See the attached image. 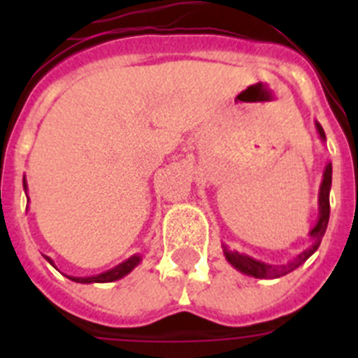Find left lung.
I'll list each match as a JSON object with an SVG mask.
<instances>
[{"mask_svg": "<svg viewBox=\"0 0 358 358\" xmlns=\"http://www.w3.org/2000/svg\"><path fill=\"white\" fill-rule=\"evenodd\" d=\"M315 127H317V132H319V136H321V140L322 141L327 140L324 131H322V127L319 125L317 122H315ZM330 188H331V163H328L327 169H324V173H322L321 188H319L317 224H315V226L312 227V231H310V236H312V245H310L308 249H305L303 252H299V255H297L292 262H289L287 265H268V264H265V262L255 260V258H251V256L242 255V252H238V251H229V249H227V245H222L226 260L229 262V264L233 265L236 271H240V273L248 274V276H252V278H260V280H273V278L285 276V274L296 271L299 265L305 264L310 256L317 251L319 243H321L322 236H324V233H327L328 218H330Z\"/></svg>", "mask_w": 358, "mask_h": 358, "instance_id": "1", "label": "left lung"}]
</instances>
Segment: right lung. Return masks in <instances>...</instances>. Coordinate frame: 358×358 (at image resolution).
I'll return each mask as SVG.
<instances>
[{"label": "right lung", "mask_w": 358, "mask_h": 358, "mask_svg": "<svg viewBox=\"0 0 358 358\" xmlns=\"http://www.w3.org/2000/svg\"><path fill=\"white\" fill-rule=\"evenodd\" d=\"M23 188L24 192H27V181L23 179ZM44 256V255H43ZM46 260L50 262V264L53 265V260L50 258V256H44ZM141 262V256L140 255H134L131 256L129 260L122 262L120 265H116V267L109 268V271H106V273L102 274H96V276H87V278H75V276H68L71 281H77V283H110V281H116V280H122L123 276H127L129 273H131L132 268L136 267V265L140 264ZM55 267V265H53Z\"/></svg>", "instance_id": "obj_1"}]
</instances>
